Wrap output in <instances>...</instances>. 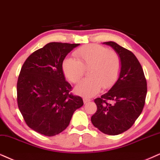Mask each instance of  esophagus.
Listing matches in <instances>:
<instances>
[{
    "mask_svg": "<svg viewBox=\"0 0 160 160\" xmlns=\"http://www.w3.org/2000/svg\"><path fill=\"white\" fill-rule=\"evenodd\" d=\"M90 101H91L90 99H88V98H83V102H84L85 104L88 103V102H90Z\"/></svg>",
    "mask_w": 160,
    "mask_h": 160,
    "instance_id": "1",
    "label": "esophagus"
}]
</instances>
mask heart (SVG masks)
Here are the masks:
<instances>
[{
  "instance_id": "1",
  "label": "heart",
  "mask_w": 160,
  "mask_h": 160,
  "mask_svg": "<svg viewBox=\"0 0 160 160\" xmlns=\"http://www.w3.org/2000/svg\"><path fill=\"white\" fill-rule=\"evenodd\" d=\"M74 58H66L62 62L64 75L70 82L76 83L88 69L89 78L80 81L74 88V92L90 98L100 92L102 86L109 88L116 82L121 69L120 58L116 52L108 48L91 44L78 48Z\"/></svg>"
}]
</instances>
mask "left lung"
Wrapping results in <instances>:
<instances>
[{"label": "left lung", "mask_w": 160, "mask_h": 160, "mask_svg": "<svg viewBox=\"0 0 160 160\" xmlns=\"http://www.w3.org/2000/svg\"><path fill=\"white\" fill-rule=\"evenodd\" d=\"M111 46L120 58L119 78L108 92L94 100L98 110L91 118L101 132L118 135L132 126L142 112L147 94V82L142 68L131 51L113 41Z\"/></svg>", "instance_id": "left-lung-1"}]
</instances>
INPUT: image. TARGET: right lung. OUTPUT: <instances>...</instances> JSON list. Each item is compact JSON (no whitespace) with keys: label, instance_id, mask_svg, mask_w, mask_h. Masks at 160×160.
<instances>
[{"label":"right lung","instance_id":"right-lung-1","mask_svg":"<svg viewBox=\"0 0 160 160\" xmlns=\"http://www.w3.org/2000/svg\"><path fill=\"white\" fill-rule=\"evenodd\" d=\"M79 43L52 42L24 62L17 83L18 105L28 126L45 136L62 132L69 125L82 99L69 92L72 86L62 70L66 55Z\"/></svg>","mask_w":160,"mask_h":160}]
</instances>
